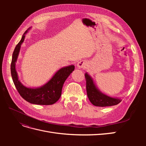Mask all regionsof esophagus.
<instances>
[{
	"mask_svg": "<svg viewBox=\"0 0 146 146\" xmlns=\"http://www.w3.org/2000/svg\"><path fill=\"white\" fill-rule=\"evenodd\" d=\"M87 64V62L85 60H81L77 63V66L78 69H84L86 68Z\"/></svg>",
	"mask_w": 146,
	"mask_h": 146,
	"instance_id": "obj_1",
	"label": "esophagus"
}]
</instances>
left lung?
<instances>
[{
  "label": "left lung",
  "mask_w": 146,
  "mask_h": 146,
  "mask_svg": "<svg viewBox=\"0 0 146 146\" xmlns=\"http://www.w3.org/2000/svg\"><path fill=\"white\" fill-rule=\"evenodd\" d=\"M86 81L87 96L92 105L97 107H110L118 104L122 101L119 98H113L100 91L91 76L88 72L85 74Z\"/></svg>",
  "instance_id": "1"
}]
</instances>
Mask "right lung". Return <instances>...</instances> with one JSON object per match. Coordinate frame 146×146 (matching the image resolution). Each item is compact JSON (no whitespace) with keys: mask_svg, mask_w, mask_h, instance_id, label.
Returning a JSON list of instances; mask_svg holds the SVG:
<instances>
[{"mask_svg":"<svg viewBox=\"0 0 146 146\" xmlns=\"http://www.w3.org/2000/svg\"><path fill=\"white\" fill-rule=\"evenodd\" d=\"M30 29L31 27L24 33L13 52L11 64L13 81L21 96L28 102L35 105H52L60 98L63 84L69 75L74 71L75 66L74 65H69L59 69L53 75L49 80L39 87L31 88L24 85L19 79L16 69V63L18 58L21 45L24 41L25 35Z\"/></svg>","mask_w":146,"mask_h":146,"instance_id":"obj_1","label":"right lung"}]
</instances>
